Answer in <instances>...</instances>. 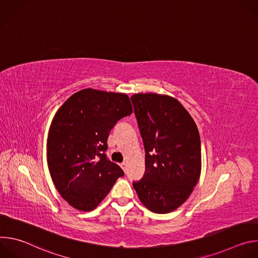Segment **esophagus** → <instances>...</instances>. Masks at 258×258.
<instances>
[{
  "label": "esophagus",
  "instance_id": "34e87169",
  "mask_svg": "<svg viewBox=\"0 0 258 258\" xmlns=\"http://www.w3.org/2000/svg\"><path fill=\"white\" fill-rule=\"evenodd\" d=\"M120 166H121V168L125 171V169H126V163H125V162H122V163H120Z\"/></svg>",
  "mask_w": 258,
  "mask_h": 258
}]
</instances>
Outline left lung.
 Returning a JSON list of instances; mask_svg holds the SVG:
<instances>
[{"instance_id": "8db88e82", "label": "left lung", "mask_w": 258, "mask_h": 258, "mask_svg": "<svg viewBox=\"0 0 258 258\" xmlns=\"http://www.w3.org/2000/svg\"><path fill=\"white\" fill-rule=\"evenodd\" d=\"M131 100L146 152L145 173L133 186L149 210L170 212L189 198L200 176L197 125L174 98L149 93Z\"/></svg>"}]
</instances>
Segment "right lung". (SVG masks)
<instances>
[{"mask_svg": "<svg viewBox=\"0 0 258 258\" xmlns=\"http://www.w3.org/2000/svg\"><path fill=\"white\" fill-rule=\"evenodd\" d=\"M133 112L125 94L93 89L73 94L49 130L47 160L54 185L72 207L93 210L123 170L106 155L109 133Z\"/></svg>", "mask_w": 258, "mask_h": 258, "instance_id": "obj_1", "label": "right lung"}]
</instances>
